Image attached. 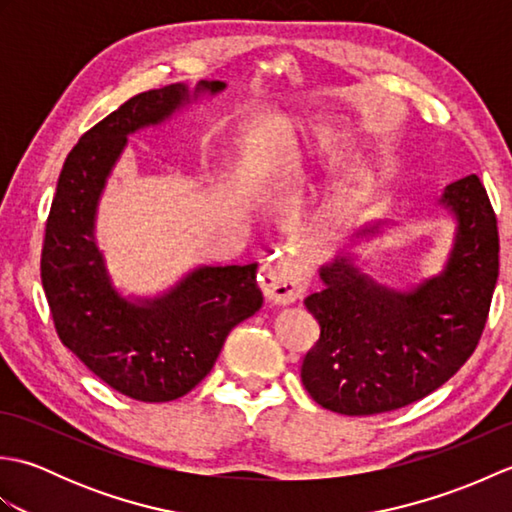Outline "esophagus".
Wrapping results in <instances>:
<instances>
[{
	"mask_svg": "<svg viewBox=\"0 0 512 512\" xmlns=\"http://www.w3.org/2000/svg\"><path fill=\"white\" fill-rule=\"evenodd\" d=\"M259 288H262L268 301L286 306V303L297 301L301 292L306 290V275L301 273L288 255L281 253L268 259L259 270Z\"/></svg>",
	"mask_w": 512,
	"mask_h": 512,
	"instance_id": "1",
	"label": "esophagus"
}]
</instances>
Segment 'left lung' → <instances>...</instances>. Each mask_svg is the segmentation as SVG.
<instances>
[{"label": "left lung", "mask_w": 512, "mask_h": 512, "mask_svg": "<svg viewBox=\"0 0 512 512\" xmlns=\"http://www.w3.org/2000/svg\"><path fill=\"white\" fill-rule=\"evenodd\" d=\"M442 202L458 217L449 264L409 295L374 284L345 257L321 268L323 290L303 301L321 334L301 383L323 409L374 416L411 405L475 352L499 275L497 217L475 173L451 182Z\"/></svg>", "instance_id": "8db88e82"}]
</instances>
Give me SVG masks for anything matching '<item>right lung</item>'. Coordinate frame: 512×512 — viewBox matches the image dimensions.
Masks as SVG:
<instances>
[{
    "label": "right lung",
    "mask_w": 512,
    "mask_h": 512,
    "mask_svg": "<svg viewBox=\"0 0 512 512\" xmlns=\"http://www.w3.org/2000/svg\"><path fill=\"white\" fill-rule=\"evenodd\" d=\"M200 90H224L202 81ZM189 99L184 85L136 94L88 129L63 162L41 248V284L61 343L118 394L182 398L211 372L237 323L264 297L257 262L198 268L169 295L136 306L110 286L94 244L96 202L127 134L156 125Z\"/></svg>",
    "instance_id": "right-lung-1"
}]
</instances>
